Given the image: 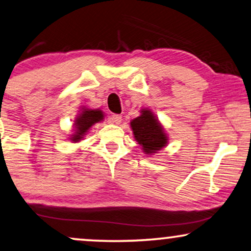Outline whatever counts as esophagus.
<instances>
[{
	"label": "esophagus",
	"instance_id": "esophagus-1",
	"mask_svg": "<svg viewBox=\"0 0 251 251\" xmlns=\"http://www.w3.org/2000/svg\"><path fill=\"white\" fill-rule=\"evenodd\" d=\"M121 120H122V117L119 114H112L110 118V121L112 123H114V125H120V123H121Z\"/></svg>",
	"mask_w": 251,
	"mask_h": 251
}]
</instances>
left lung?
<instances>
[{
    "label": "left lung",
    "mask_w": 251,
    "mask_h": 251,
    "mask_svg": "<svg viewBox=\"0 0 251 251\" xmlns=\"http://www.w3.org/2000/svg\"><path fill=\"white\" fill-rule=\"evenodd\" d=\"M140 115L130 122L134 139L141 145L143 151L147 155L157 152L166 146L169 138L166 136L161 123L154 113L148 108H143Z\"/></svg>",
    "instance_id": "1"
}]
</instances>
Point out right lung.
Returning <instances> with one entry per match:
<instances>
[{"instance_id":"1","label":"right lung","mask_w":251,"mask_h":251,"mask_svg":"<svg viewBox=\"0 0 251 251\" xmlns=\"http://www.w3.org/2000/svg\"><path fill=\"white\" fill-rule=\"evenodd\" d=\"M80 114L75 120V133L71 134L70 140L74 143H79L88 130L97 122L103 121L104 114L100 110H92V108H81Z\"/></svg>"}]
</instances>
